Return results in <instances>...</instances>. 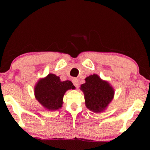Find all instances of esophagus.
<instances>
[{
  "label": "esophagus",
  "instance_id": "esophagus-1",
  "mask_svg": "<svg viewBox=\"0 0 150 150\" xmlns=\"http://www.w3.org/2000/svg\"><path fill=\"white\" fill-rule=\"evenodd\" d=\"M72 81H73V85L75 86V87H78V86H79V80L77 79H73L72 80Z\"/></svg>",
  "mask_w": 150,
  "mask_h": 150
}]
</instances>
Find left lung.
<instances>
[{"instance_id": "obj_1", "label": "left lung", "mask_w": 150, "mask_h": 150, "mask_svg": "<svg viewBox=\"0 0 150 150\" xmlns=\"http://www.w3.org/2000/svg\"><path fill=\"white\" fill-rule=\"evenodd\" d=\"M86 82L81 85V90L85 96V105L94 112L105 110L115 95V91L106 81H103L96 74L88 76Z\"/></svg>"}]
</instances>
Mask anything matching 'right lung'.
<instances>
[{"mask_svg":"<svg viewBox=\"0 0 150 150\" xmlns=\"http://www.w3.org/2000/svg\"><path fill=\"white\" fill-rule=\"evenodd\" d=\"M75 88L71 81H61L59 77L50 73L38 81L34 87V95L44 108L56 110L62 107L63 98L66 91Z\"/></svg>","mask_w":150,"mask_h":150,"instance_id":"add662e5","label":"right lung"}]
</instances>
